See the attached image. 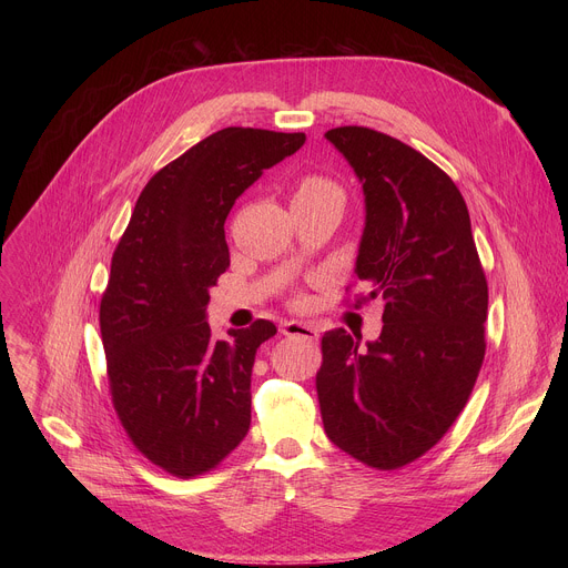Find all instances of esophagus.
Returning a JSON list of instances; mask_svg holds the SVG:
<instances>
[{
    "label": "esophagus",
    "mask_w": 568,
    "mask_h": 568,
    "mask_svg": "<svg viewBox=\"0 0 568 568\" xmlns=\"http://www.w3.org/2000/svg\"><path fill=\"white\" fill-rule=\"evenodd\" d=\"M281 333L285 337H303V339H310V342L318 339L316 328H312V326H307V323H301V321H285L281 326Z\"/></svg>",
    "instance_id": "34e87169"
}]
</instances>
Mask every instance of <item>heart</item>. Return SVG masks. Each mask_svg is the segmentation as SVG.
I'll list each match as a JSON object with an SVG mask.
<instances>
[{"instance_id":"1","label":"heart","mask_w":568,"mask_h":568,"mask_svg":"<svg viewBox=\"0 0 568 568\" xmlns=\"http://www.w3.org/2000/svg\"><path fill=\"white\" fill-rule=\"evenodd\" d=\"M321 202H344L342 189L323 175H303L296 182L292 204H321Z\"/></svg>"}]
</instances>
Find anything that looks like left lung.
I'll return each mask as SVG.
<instances>
[{
  "label": "left lung",
  "mask_w": 568,
  "mask_h": 568,
  "mask_svg": "<svg viewBox=\"0 0 568 568\" xmlns=\"http://www.w3.org/2000/svg\"><path fill=\"white\" fill-rule=\"evenodd\" d=\"M326 139L366 200L355 274L384 305L382 335L359 351L344 328L321 337L316 395L328 438L359 463L399 469L456 423L485 357L488 281L452 178L384 132L342 125Z\"/></svg>",
  "instance_id": "obj_1"
}]
</instances>
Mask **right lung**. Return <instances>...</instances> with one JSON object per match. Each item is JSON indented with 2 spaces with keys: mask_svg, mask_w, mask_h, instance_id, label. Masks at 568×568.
<instances>
[{
  "mask_svg": "<svg viewBox=\"0 0 568 568\" xmlns=\"http://www.w3.org/2000/svg\"><path fill=\"white\" fill-rule=\"evenodd\" d=\"M303 143L217 130L150 178L114 250L101 298L112 404L132 445L173 476L211 471L250 432L252 366L276 326L258 318L213 339L209 290L229 270L233 202Z\"/></svg>",
  "mask_w": 568,
  "mask_h": 568,
  "instance_id": "right-lung-1",
  "label": "right lung"
}]
</instances>
